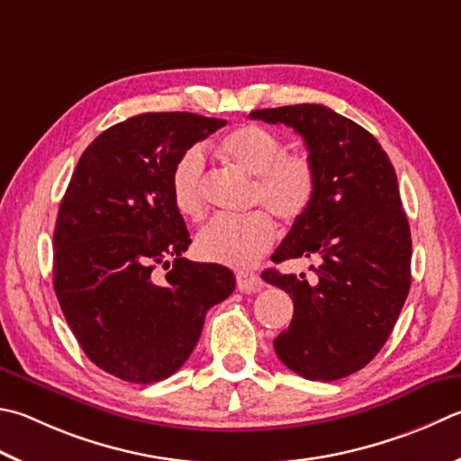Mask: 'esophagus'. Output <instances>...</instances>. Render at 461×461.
Wrapping results in <instances>:
<instances>
[{"mask_svg": "<svg viewBox=\"0 0 461 461\" xmlns=\"http://www.w3.org/2000/svg\"><path fill=\"white\" fill-rule=\"evenodd\" d=\"M236 282L240 292H246V294H252V292H258L262 288V280H259V276L254 272H238Z\"/></svg>", "mask_w": 461, "mask_h": 461, "instance_id": "esophagus-1", "label": "esophagus"}]
</instances>
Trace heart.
I'll use <instances>...</instances> for the list:
<instances>
[{
  "label": "heart",
  "mask_w": 461,
  "mask_h": 461,
  "mask_svg": "<svg viewBox=\"0 0 461 461\" xmlns=\"http://www.w3.org/2000/svg\"><path fill=\"white\" fill-rule=\"evenodd\" d=\"M220 155L233 169L254 177L249 203L268 212L256 209L246 215L215 217L197 233L195 246L209 262L248 267L272 248L278 236L270 213L294 223L311 209L318 187L316 167L304 153H286L284 139L259 124H244L228 132L220 143ZM203 185V153L197 147L187 149L173 165L171 197L189 220L205 213Z\"/></svg>",
  "instance_id": "b5f03b06"
}]
</instances>
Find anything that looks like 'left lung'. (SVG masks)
<instances>
[{"instance_id": "left-lung-1", "label": "left lung", "mask_w": 461, "mask_h": 461, "mask_svg": "<svg viewBox=\"0 0 461 461\" xmlns=\"http://www.w3.org/2000/svg\"><path fill=\"white\" fill-rule=\"evenodd\" d=\"M249 116L294 129L318 175L311 209L272 256L276 264L318 258L311 266L316 280L262 274L294 303L288 330L274 340L276 355L304 379H342L383 348L411 286V231L395 169L369 131L329 106L262 108Z\"/></svg>"}]
</instances>
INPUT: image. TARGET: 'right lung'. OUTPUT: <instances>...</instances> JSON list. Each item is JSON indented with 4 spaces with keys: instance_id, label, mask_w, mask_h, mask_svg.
I'll return each mask as SVG.
<instances>
[{
    "instance_id": "add662e5",
    "label": "right lung",
    "mask_w": 461,
    "mask_h": 461,
    "mask_svg": "<svg viewBox=\"0 0 461 461\" xmlns=\"http://www.w3.org/2000/svg\"><path fill=\"white\" fill-rule=\"evenodd\" d=\"M223 124L194 113L131 116L92 140L62 197L58 303L90 361L122 381L179 371L209 308L236 288L225 266L183 258L191 240L171 197L175 161Z\"/></svg>"
}]
</instances>
